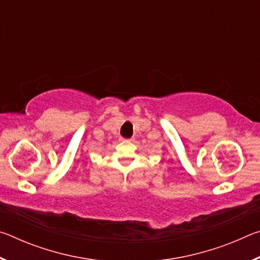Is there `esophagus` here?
I'll return each instance as SVG.
<instances>
[{
    "label": "esophagus",
    "instance_id": "34e87169",
    "mask_svg": "<svg viewBox=\"0 0 260 260\" xmlns=\"http://www.w3.org/2000/svg\"><path fill=\"white\" fill-rule=\"evenodd\" d=\"M129 141H133V139H129Z\"/></svg>",
    "mask_w": 260,
    "mask_h": 260
}]
</instances>
